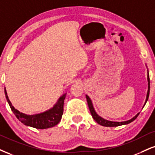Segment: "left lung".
Returning a JSON list of instances; mask_svg holds the SVG:
<instances>
[{
	"instance_id": "left-lung-1",
	"label": "left lung",
	"mask_w": 155,
	"mask_h": 155,
	"mask_svg": "<svg viewBox=\"0 0 155 155\" xmlns=\"http://www.w3.org/2000/svg\"><path fill=\"white\" fill-rule=\"evenodd\" d=\"M147 80H148V91H147V98H146V102H145V104L147 102L149 98V95H150V76H149V72H148V75H147ZM86 97H87V103H88V106L89 108V110H90L91 114H92V118H94V120L98 124L101 125V126H106V127H114V126H122V125H126L131 123L132 121H134L136 118H137L138 115H139V113H137L135 116L133 118L130 119V120H126V121H122V122H115V121H110L107 120H105V119L102 118V117H100L97 113H96L95 110H94V108L93 107L92 100H90V98L89 97V96L86 95ZM143 105V106H144Z\"/></svg>"
}]
</instances>
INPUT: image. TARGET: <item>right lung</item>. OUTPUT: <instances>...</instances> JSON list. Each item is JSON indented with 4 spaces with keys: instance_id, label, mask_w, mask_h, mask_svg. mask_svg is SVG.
<instances>
[{
    "instance_id": "obj_1",
    "label": "right lung",
    "mask_w": 155,
    "mask_h": 155,
    "mask_svg": "<svg viewBox=\"0 0 155 155\" xmlns=\"http://www.w3.org/2000/svg\"><path fill=\"white\" fill-rule=\"evenodd\" d=\"M4 91L7 102H8L12 112L16 115L18 120L21 121L22 124L26 126H31V127L37 128V129H45V128H52L56 126L61 120L63 113V104H64V100L66 98V93L63 94L58 99L56 104L50 110L43 112V113H39V114L30 115L24 114V113H22L15 109L14 106L12 105V102L9 100L5 88L4 89Z\"/></svg>"
}]
</instances>
